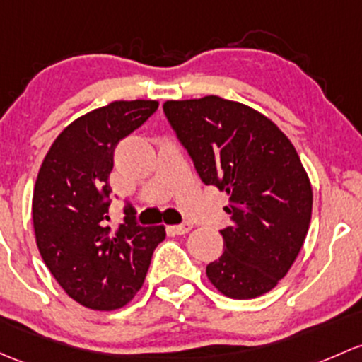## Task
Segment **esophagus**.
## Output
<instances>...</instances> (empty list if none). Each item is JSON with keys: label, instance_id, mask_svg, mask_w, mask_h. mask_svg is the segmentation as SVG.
<instances>
[{"label": "esophagus", "instance_id": "34e87169", "mask_svg": "<svg viewBox=\"0 0 362 362\" xmlns=\"http://www.w3.org/2000/svg\"><path fill=\"white\" fill-rule=\"evenodd\" d=\"M171 230L175 232V234H187V232L192 230V226L191 223H182V226H173L171 227Z\"/></svg>", "mask_w": 362, "mask_h": 362}]
</instances>
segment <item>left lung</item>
Masks as SVG:
<instances>
[{
	"label": "left lung",
	"instance_id": "obj_1",
	"mask_svg": "<svg viewBox=\"0 0 362 362\" xmlns=\"http://www.w3.org/2000/svg\"><path fill=\"white\" fill-rule=\"evenodd\" d=\"M166 117L201 180L229 196L223 253L206 267L222 295L250 300L271 291L298 257L309 230L312 187L293 144L267 116L208 95L166 100Z\"/></svg>",
	"mask_w": 362,
	"mask_h": 362
}]
</instances>
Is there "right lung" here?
<instances>
[{
    "label": "right lung",
    "instance_id": "add662e5",
    "mask_svg": "<svg viewBox=\"0 0 362 362\" xmlns=\"http://www.w3.org/2000/svg\"><path fill=\"white\" fill-rule=\"evenodd\" d=\"M156 100H114L72 121L41 163L33 223L43 262L62 290L93 310H116L142 288L165 227H142L127 206L109 220L114 149L158 109Z\"/></svg>",
    "mask_w": 362,
    "mask_h": 362
}]
</instances>
